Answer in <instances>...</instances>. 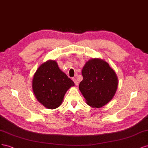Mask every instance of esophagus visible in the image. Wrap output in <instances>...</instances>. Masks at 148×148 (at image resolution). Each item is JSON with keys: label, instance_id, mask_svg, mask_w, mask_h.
Wrapping results in <instances>:
<instances>
[{"label": "esophagus", "instance_id": "esophagus-1", "mask_svg": "<svg viewBox=\"0 0 148 148\" xmlns=\"http://www.w3.org/2000/svg\"><path fill=\"white\" fill-rule=\"evenodd\" d=\"M73 81H74V82L75 85H78V82H77V80H76L75 79H73Z\"/></svg>", "mask_w": 148, "mask_h": 148}]
</instances>
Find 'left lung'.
Returning <instances> with one entry per match:
<instances>
[{"instance_id":"obj_1","label":"left lung","mask_w":148,"mask_h":148,"mask_svg":"<svg viewBox=\"0 0 148 148\" xmlns=\"http://www.w3.org/2000/svg\"><path fill=\"white\" fill-rule=\"evenodd\" d=\"M83 80L79 90L92 108H101L114 97L118 86V79L114 71L104 60H89L82 70Z\"/></svg>"}]
</instances>
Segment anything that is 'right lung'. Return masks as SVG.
Segmentation results:
<instances>
[{
    "instance_id": "1",
    "label": "right lung",
    "mask_w": 148,
    "mask_h": 148,
    "mask_svg": "<svg viewBox=\"0 0 148 148\" xmlns=\"http://www.w3.org/2000/svg\"><path fill=\"white\" fill-rule=\"evenodd\" d=\"M74 85L73 81L62 72L53 60L42 63L37 69L32 82L33 92L37 101L50 109L61 105L65 93Z\"/></svg>"
}]
</instances>
